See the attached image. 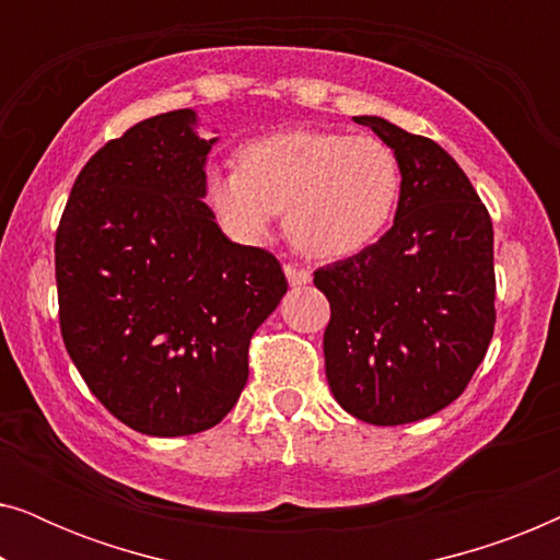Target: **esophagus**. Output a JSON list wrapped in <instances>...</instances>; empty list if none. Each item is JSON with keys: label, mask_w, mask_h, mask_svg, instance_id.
<instances>
[{"label": "esophagus", "mask_w": 560, "mask_h": 560, "mask_svg": "<svg viewBox=\"0 0 560 560\" xmlns=\"http://www.w3.org/2000/svg\"><path fill=\"white\" fill-rule=\"evenodd\" d=\"M282 270H285V278H288V282L290 285H308L311 282V272L308 270H301V267H295V265H285L282 267Z\"/></svg>", "instance_id": "obj_1"}]
</instances>
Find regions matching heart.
Returning a JSON list of instances; mask_svg holds the SVG:
<instances>
[{"mask_svg":"<svg viewBox=\"0 0 560 560\" xmlns=\"http://www.w3.org/2000/svg\"><path fill=\"white\" fill-rule=\"evenodd\" d=\"M400 186V163L377 137L293 129L249 142L240 167H209L203 196L234 242H265L285 211V232L298 249L339 259L385 232Z\"/></svg>","mask_w":560,"mask_h":560,"instance_id":"b5f03b06","label":"heart"}]
</instances>
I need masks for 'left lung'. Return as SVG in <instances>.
Segmentation results:
<instances>
[{"instance_id":"obj_1","label":"left lung","mask_w":560,"mask_h":560,"mask_svg":"<svg viewBox=\"0 0 560 560\" xmlns=\"http://www.w3.org/2000/svg\"><path fill=\"white\" fill-rule=\"evenodd\" d=\"M354 121L393 148L402 186L380 242L313 272L331 303L326 380L364 423H416L464 393L492 341V219L441 144L382 117Z\"/></svg>"}]
</instances>
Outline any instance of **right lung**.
I'll list each match as a JSON object with an SVG mask.
<instances>
[{
  "instance_id": "right-lung-1",
  "label": "right lung",
  "mask_w": 560,
  "mask_h": 560,
  "mask_svg": "<svg viewBox=\"0 0 560 560\" xmlns=\"http://www.w3.org/2000/svg\"><path fill=\"white\" fill-rule=\"evenodd\" d=\"M196 112L109 140L75 178L56 232L63 343L96 400L132 431H209L249 377V341L288 280L275 255L226 240L203 203Z\"/></svg>"
}]
</instances>
